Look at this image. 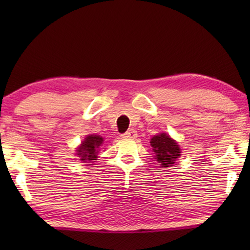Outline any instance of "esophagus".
<instances>
[{"label": "esophagus", "instance_id": "obj_1", "mask_svg": "<svg viewBox=\"0 0 250 250\" xmlns=\"http://www.w3.org/2000/svg\"><path fill=\"white\" fill-rule=\"evenodd\" d=\"M136 136H137V132L133 129H130L129 131H126L124 135H122L124 139H135Z\"/></svg>", "mask_w": 250, "mask_h": 250}]
</instances>
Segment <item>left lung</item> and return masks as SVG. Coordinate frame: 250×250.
I'll use <instances>...</instances> for the list:
<instances>
[{"mask_svg":"<svg viewBox=\"0 0 250 250\" xmlns=\"http://www.w3.org/2000/svg\"><path fill=\"white\" fill-rule=\"evenodd\" d=\"M150 146L155 152V159L162 167L173 166L176 159L182 155V150L177 142L167 133L153 135L150 140Z\"/></svg>","mask_w":250,"mask_h":250,"instance_id":"1","label":"left lung"}]
</instances>
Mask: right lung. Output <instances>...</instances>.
Returning <instances> with one entry per match:
<instances>
[{
    "label": "right lung",
    "instance_id": "add662e5",
    "mask_svg": "<svg viewBox=\"0 0 250 250\" xmlns=\"http://www.w3.org/2000/svg\"><path fill=\"white\" fill-rule=\"evenodd\" d=\"M103 141V137L100 135H87L86 139L82 142L81 146H78L76 150V155L82 163H86L87 166H92L90 163H93L94 160H97L100 147L102 146Z\"/></svg>",
    "mask_w": 250,
    "mask_h": 250
}]
</instances>
